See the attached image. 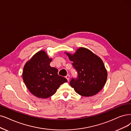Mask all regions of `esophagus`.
I'll list each match as a JSON object with an SVG mask.
<instances>
[{
    "label": "esophagus",
    "mask_w": 131,
    "mask_h": 131,
    "mask_svg": "<svg viewBox=\"0 0 131 131\" xmlns=\"http://www.w3.org/2000/svg\"><path fill=\"white\" fill-rule=\"evenodd\" d=\"M66 78H67V80H68V81H69V78H70V75H67L66 76Z\"/></svg>",
    "instance_id": "1"
}]
</instances>
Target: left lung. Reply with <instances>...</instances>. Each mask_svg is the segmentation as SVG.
Masks as SVG:
<instances>
[{
	"mask_svg": "<svg viewBox=\"0 0 131 131\" xmlns=\"http://www.w3.org/2000/svg\"><path fill=\"white\" fill-rule=\"evenodd\" d=\"M68 56L77 72L70 85L79 95L90 97L95 95L105 85L107 73L103 61L92 51L85 48L78 49L74 55Z\"/></svg>",
	"mask_w": 131,
	"mask_h": 131,
	"instance_id": "1",
	"label": "left lung"
}]
</instances>
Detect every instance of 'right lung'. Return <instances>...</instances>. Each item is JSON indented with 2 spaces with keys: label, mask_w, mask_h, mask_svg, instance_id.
Instances as JSON below:
<instances>
[{
  "label": "right lung",
  "mask_w": 131,
  "mask_h": 131,
  "mask_svg": "<svg viewBox=\"0 0 131 131\" xmlns=\"http://www.w3.org/2000/svg\"><path fill=\"white\" fill-rule=\"evenodd\" d=\"M51 59L43 50L36 53L25 64L23 72V80L29 91L41 98L53 96L66 78L59 76L58 70L50 66Z\"/></svg>",
  "instance_id": "1"
}]
</instances>
